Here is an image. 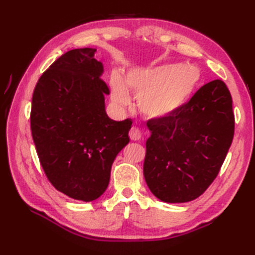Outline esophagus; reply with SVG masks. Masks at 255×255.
I'll return each mask as SVG.
<instances>
[{
  "label": "esophagus",
  "mask_w": 255,
  "mask_h": 255,
  "mask_svg": "<svg viewBox=\"0 0 255 255\" xmlns=\"http://www.w3.org/2000/svg\"><path fill=\"white\" fill-rule=\"evenodd\" d=\"M129 138L131 140H134V141H137V140L141 138V131L139 130V128L132 127L130 129V131H129Z\"/></svg>",
  "instance_id": "34e87169"
}]
</instances>
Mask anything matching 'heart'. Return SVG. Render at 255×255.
Instances as JSON below:
<instances>
[{"instance_id": "1", "label": "heart", "mask_w": 255, "mask_h": 255, "mask_svg": "<svg viewBox=\"0 0 255 255\" xmlns=\"http://www.w3.org/2000/svg\"><path fill=\"white\" fill-rule=\"evenodd\" d=\"M200 74L194 67L162 64L138 69L127 73L125 80L119 74L111 79L112 99L121 106L130 102L129 91L137 97L138 107L148 117H164L180 108L194 92Z\"/></svg>"}]
</instances>
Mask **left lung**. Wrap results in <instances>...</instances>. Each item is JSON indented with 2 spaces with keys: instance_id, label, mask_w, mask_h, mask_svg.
Returning <instances> with one entry per match:
<instances>
[{
  "instance_id": "8db88e82",
  "label": "left lung",
  "mask_w": 255,
  "mask_h": 255,
  "mask_svg": "<svg viewBox=\"0 0 255 255\" xmlns=\"http://www.w3.org/2000/svg\"><path fill=\"white\" fill-rule=\"evenodd\" d=\"M147 126L143 176L151 193L165 203L191 202L217 177L234 139L231 94L223 81H211Z\"/></svg>"
}]
</instances>
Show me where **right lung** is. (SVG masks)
<instances>
[{"instance_id":"1","label":"right lung","mask_w":255,"mask_h":255,"mask_svg":"<svg viewBox=\"0 0 255 255\" xmlns=\"http://www.w3.org/2000/svg\"><path fill=\"white\" fill-rule=\"evenodd\" d=\"M95 51L80 48L58 58L38 80L30 111L31 136L48 181L83 202L105 192L132 125L129 118L115 122L106 115L110 89Z\"/></svg>"}]
</instances>
